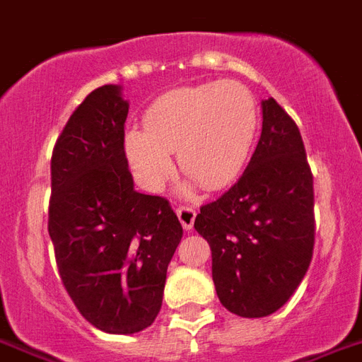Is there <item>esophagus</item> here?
<instances>
[{"instance_id":"34e87169","label":"esophagus","mask_w":362,"mask_h":362,"mask_svg":"<svg viewBox=\"0 0 362 362\" xmlns=\"http://www.w3.org/2000/svg\"><path fill=\"white\" fill-rule=\"evenodd\" d=\"M176 214H178V220H180V224L184 226V230L189 231L193 228V222H195V209L192 206H178L176 209Z\"/></svg>"}]
</instances>
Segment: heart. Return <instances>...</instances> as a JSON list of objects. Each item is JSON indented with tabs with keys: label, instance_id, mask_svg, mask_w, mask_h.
Returning a JSON list of instances; mask_svg holds the SVG:
<instances>
[{
	"label": "heart",
	"instance_id": "1",
	"mask_svg": "<svg viewBox=\"0 0 362 362\" xmlns=\"http://www.w3.org/2000/svg\"><path fill=\"white\" fill-rule=\"evenodd\" d=\"M260 125L258 102L237 81L182 87L157 98L144 131L125 134L127 159L148 192H161L178 165L206 189H222L241 175Z\"/></svg>",
	"mask_w": 362,
	"mask_h": 362
}]
</instances>
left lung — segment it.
Masks as SVG:
<instances>
[{"mask_svg":"<svg viewBox=\"0 0 362 362\" xmlns=\"http://www.w3.org/2000/svg\"><path fill=\"white\" fill-rule=\"evenodd\" d=\"M262 134L243 176L201 206L193 228L211 245L212 281L226 310L247 319L283 308L310 267L313 175L285 110L262 102Z\"/></svg>","mask_w":362,"mask_h":362,"instance_id":"obj_1","label":"left lung"}]
</instances>
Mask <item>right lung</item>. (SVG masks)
I'll use <instances>...</instances> for the list:
<instances>
[{
    "mask_svg": "<svg viewBox=\"0 0 362 362\" xmlns=\"http://www.w3.org/2000/svg\"><path fill=\"white\" fill-rule=\"evenodd\" d=\"M127 114L119 85L98 87L71 114L51 159L49 235L60 279L107 334H136L156 321L182 239L169 201L134 189Z\"/></svg>",
    "mask_w": 362,
    "mask_h": 362,
    "instance_id": "right-lung-1",
    "label": "right lung"
}]
</instances>
